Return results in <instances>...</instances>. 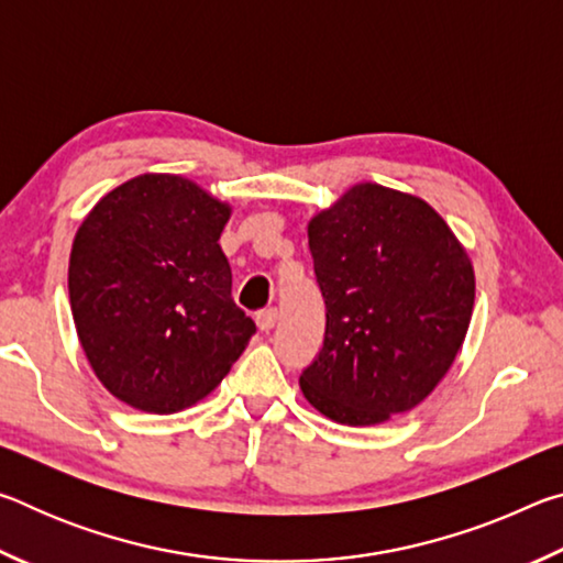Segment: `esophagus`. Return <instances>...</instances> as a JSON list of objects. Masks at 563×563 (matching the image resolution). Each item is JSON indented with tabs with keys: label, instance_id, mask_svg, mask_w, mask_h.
I'll return each instance as SVG.
<instances>
[{
	"label": "esophagus",
	"instance_id": "1",
	"mask_svg": "<svg viewBox=\"0 0 563 563\" xmlns=\"http://www.w3.org/2000/svg\"><path fill=\"white\" fill-rule=\"evenodd\" d=\"M275 322H278V310L275 308L261 310L258 316H255V325H258L261 332H271L275 328Z\"/></svg>",
	"mask_w": 563,
	"mask_h": 563
}]
</instances>
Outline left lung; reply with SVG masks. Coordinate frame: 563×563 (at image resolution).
I'll list each match as a JSON object with an SVG mask.
<instances>
[{"label":"left lung","instance_id":"1","mask_svg":"<svg viewBox=\"0 0 563 563\" xmlns=\"http://www.w3.org/2000/svg\"><path fill=\"white\" fill-rule=\"evenodd\" d=\"M325 340L300 389L332 422L383 424L450 373L474 308L464 245L419 196L355 184L310 218Z\"/></svg>","mask_w":563,"mask_h":563}]
</instances>
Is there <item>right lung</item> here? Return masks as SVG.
Wrapping results in <instances>:
<instances>
[{
  "instance_id": "obj_1",
  "label": "right lung",
  "mask_w": 563,
  "mask_h": 563,
  "mask_svg": "<svg viewBox=\"0 0 563 563\" xmlns=\"http://www.w3.org/2000/svg\"><path fill=\"white\" fill-rule=\"evenodd\" d=\"M196 180L141 174L84 218L69 255L76 335L93 375L141 412L174 415L231 373L255 322L218 245L231 218Z\"/></svg>"
}]
</instances>
